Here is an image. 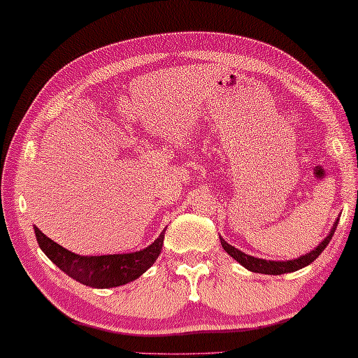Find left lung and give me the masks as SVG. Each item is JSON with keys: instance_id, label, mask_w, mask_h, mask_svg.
Returning a JSON list of instances; mask_svg holds the SVG:
<instances>
[{"instance_id": "obj_1", "label": "left lung", "mask_w": 358, "mask_h": 358, "mask_svg": "<svg viewBox=\"0 0 358 358\" xmlns=\"http://www.w3.org/2000/svg\"><path fill=\"white\" fill-rule=\"evenodd\" d=\"M339 222V220H337ZM337 222L334 223V227H332L331 233L327 234V238H324V241H322L320 246H317L315 251L305 254V256L298 257V259H293V261H287V262H275V261H264V259H257V257H252V256H248V254H244L239 251V249L233 248L231 244H228L224 241L223 238H220V241H222V246L224 251H227L229 256L236 259V261L244 266L246 268H249L251 272H256V273H266V275H282V273H288V272H295L298 268H303L306 267L308 264H311L315 259L320 256V254L324 251L327 244L334 236V231L337 228Z\"/></svg>"}]
</instances>
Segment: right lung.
Returning a JSON list of instances; mask_svg holds the SVG:
<instances>
[{"instance_id":"right-lung-1","label":"right lung","mask_w":358,"mask_h":358,"mask_svg":"<svg viewBox=\"0 0 358 358\" xmlns=\"http://www.w3.org/2000/svg\"><path fill=\"white\" fill-rule=\"evenodd\" d=\"M34 229H36L38 246L45 252V256L68 277L92 288L120 287L138 278L158 259L164 241L163 231L159 238L143 251L114 254V256L112 254L110 256H80L52 241L38 228Z\"/></svg>"}]
</instances>
